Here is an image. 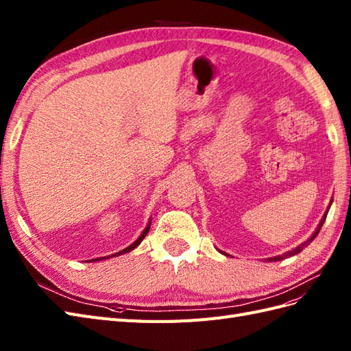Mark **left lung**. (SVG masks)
Masks as SVG:
<instances>
[{
    "instance_id": "obj_1",
    "label": "left lung",
    "mask_w": 351,
    "mask_h": 351,
    "mask_svg": "<svg viewBox=\"0 0 351 351\" xmlns=\"http://www.w3.org/2000/svg\"><path fill=\"white\" fill-rule=\"evenodd\" d=\"M330 204H332V201H330L329 202V206H328V211H329V208H330ZM328 211L325 213V215L324 217H322V220H320V223H319V226H317V229H316V232H315V234L313 236H311V238L308 239V242H311V241H313L315 238H316V236H317V233H319V230L322 229V226H324V223H325V220H326V215H328ZM307 243V242H306ZM306 243H302V245H300L298 246V248H295V250H293V251H291V252H288V254H285V255H280V257H274V258H269V261H278V260H282V258H285V257H291V255H293V254H298L301 250H302V246H304ZM227 255V254H226Z\"/></svg>"
}]
</instances>
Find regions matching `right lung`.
<instances>
[{"label": "right lung", "mask_w": 351, "mask_h": 351, "mask_svg": "<svg viewBox=\"0 0 351 351\" xmlns=\"http://www.w3.org/2000/svg\"><path fill=\"white\" fill-rule=\"evenodd\" d=\"M149 229H150V221H149V224L146 226V229L143 230V233H141L140 236H138V239L134 242V243H131L130 246H127L125 250H122V251H119V252H117V254H112V255H108V257H100V258H94V260H90V261H100V260H108L109 257H117V255H121V254H125V252H130V251H132L134 248H137V246L141 243V241H143L145 238H146V234H147V232H149Z\"/></svg>", "instance_id": "1"}]
</instances>
